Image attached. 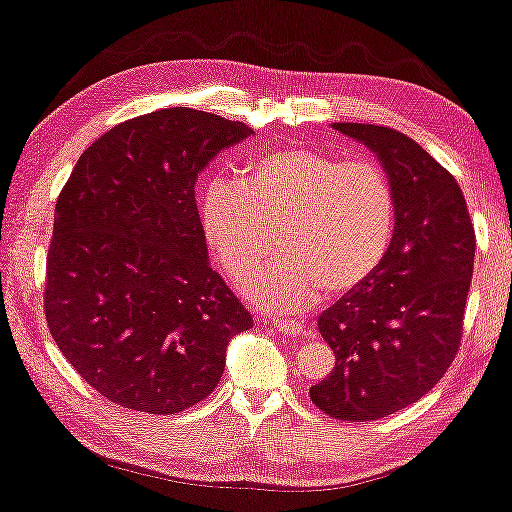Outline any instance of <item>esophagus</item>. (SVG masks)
I'll return each mask as SVG.
<instances>
[{"instance_id": "obj_1", "label": "esophagus", "mask_w": 512, "mask_h": 512, "mask_svg": "<svg viewBox=\"0 0 512 512\" xmlns=\"http://www.w3.org/2000/svg\"><path fill=\"white\" fill-rule=\"evenodd\" d=\"M274 327L281 332V335H288V337H299L306 332V325L292 318H274Z\"/></svg>"}]
</instances>
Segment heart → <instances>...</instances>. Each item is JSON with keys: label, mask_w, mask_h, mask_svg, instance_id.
<instances>
[{"label": "heart", "mask_w": 512, "mask_h": 512, "mask_svg": "<svg viewBox=\"0 0 512 512\" xmlns=\"http://www.w3.org/2000/svg\"><path fill=\"white\" fill-rule=\"evenodd\" d=\"M201 229L231 276L260 262L276 231L281 255L243 281L252 304L309 309L323 295L356 288L384 260L395 194L374 159L281 147L248 163L241 182L215 177L199 196Z\"/></svg>", "instance_id": "heart-1"}]
</instances>
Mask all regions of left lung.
<instances>
[{
  "instance_id": "1",
  "label": "left lung",
  "mask_w": 512,
  "mask_h": 512,
  "mask_svg": "<svg viewBox=\"0 0 512 512\" xmlns=\"http://www.w3.org/2000/svg\"><path fill=\"white\" fill-rule=\"evenodd\" d=\"M365 145L395 194V227L379 267L318 318L335 370L311 386L313 405L372 421L417 403L452 365L473 276L475 231L459 182L407 135L332 124Z\"/></svg>"
}]
</instances>
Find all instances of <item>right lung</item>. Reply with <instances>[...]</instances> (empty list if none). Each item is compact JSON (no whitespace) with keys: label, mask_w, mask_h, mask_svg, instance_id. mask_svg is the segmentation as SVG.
<instances>
[{"label":"right lung","mask_w":512,"mask_h":512,"mask_svg":"<svg viewBox=\"0 0 512 512\" xmlns=\"http://www.w3.org/2000/svg\"><path fill=\"white\" fill-rule=\"evenodd\" d=\"M241 121L189 107L128 119L79 156L56 203L46 320L100 395L147 414L215 391L231 337L250 330L208 260L194 187Z\"/></svg>","instance_id":"obj_1"}]
</instances>
